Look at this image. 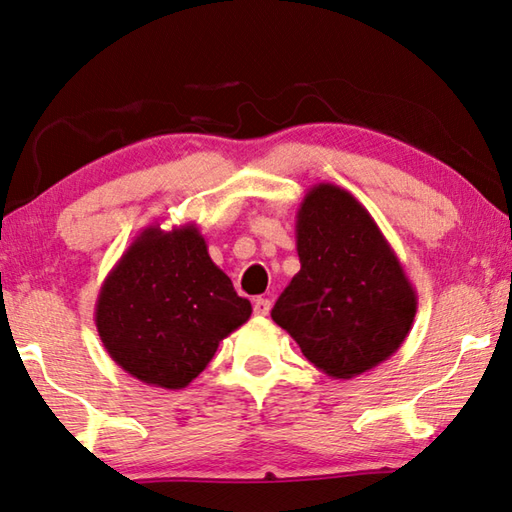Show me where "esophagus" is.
I'll return each mask as SVG.
<instances>
[{
  "instance_id": "34e87169",
  "label": "esophagus",
  "mask_w": 512,
  "mask_h": 512,
  "mask_svg": "<svg viewBox=\"0 0 512 512\" xmlns=\"http://www.w3.org/2000/svg\"><path fill=\"white\" fill-rule=\"evenodd\" d=\"M269 307H272V303H269L267 298H256V301H254V314L256 316H267L269 314Z\"/></svg>"
}]
</instances>
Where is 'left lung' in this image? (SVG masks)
<instances>
[{"label":"left lung","instance_id":"obj_1","mask_svg":"<svg viewBox=\"0 0 512 512\" xmlns=\"http://www.w3.org/2000/svg\"><path fill=\"white\" fill-rule=\"evenodd\" d=\"M301 272L272 310L305 359L332 379L388 361L412 330L417 292L370 211L318 182L296 211Z\"/></svg>","mask_w":512,"mask_h":512}]
</instances>
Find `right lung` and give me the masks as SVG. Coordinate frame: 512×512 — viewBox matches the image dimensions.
Segmentation results:
<instances>
[{"label": "right lung", "instance_id": "add662e5", "mask_svg": "<svg viewBox=\"0 0 512 512\" xmlns=\"http://www.w3.org/2000/svg\"><path fill=\"white\" fill-rule=\"evenodd\" d=\"M252 316L198 225L144 227L104 278L95 327L111 359L153 388L182 390Z\"/></svg>", "mask_w": 512, "mask_h": 512}]
</instances>
